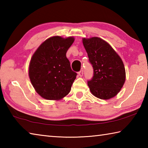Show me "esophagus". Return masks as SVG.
Wrapping results in <instances>:
<instances>
[{
	"instance_id": "obj_1",
	"label": "esophagus",
	"mask_w": 148,
	"mask_h": 148,
	"mask_svg": "<svg viewBox=\"0 0 148 148\" xmlns=\"http://www.w3.org/2000/svg\"><path fill=\"white\" fill-rule=\"evenodd\" d=\"M78 75L79 76H80V77H82V76H83V71H80L79 72H78Z\"/></svg>"
}]
</instances>
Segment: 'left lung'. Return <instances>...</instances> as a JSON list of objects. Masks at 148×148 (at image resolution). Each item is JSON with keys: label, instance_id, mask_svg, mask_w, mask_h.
<instances>
[{"label": "left lung", "instance_id": "obj_1", "mask_svg": "<svg viewBox=\"0 0 148 148\" xmlns=\"http://www.w3.org/2000/svg\"><path fill=\"white\" fill-rule=\"evenodd\" d=\"M82 42L93 68V76L87 81L90 91L99 99L113 98L125 82V69L121 57L108 42L99 37L84 38Z\"/></svg>", "mask_w": 148, "mask_h": 148}]
</instances>
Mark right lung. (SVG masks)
I'll list each match as a JSON object with an SVG mask.
<instances>
[{"label":"right lung","instance_id":"1","mask_svg":"<svg viewBox=\"0 0 148 148\" xmlns=\"http://www.w3.org/2000/svg\"><path fill=\"white\" fill-rule=\"evenodd\" d=\"M74 41L72 36L50 37L32 56L29 78L35 91L42 98L59 101L71 91L77 73L72 71L66 53Z\"/></svg>","mask_w":148,"mask_h":148}]
</instances>
